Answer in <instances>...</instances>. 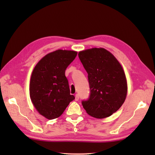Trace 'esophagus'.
<instances>
[{"label": "esophagus", "mask_w": 155, "mask_h": 155, "mask_svg": "<svg viewBox=\"0 0 155 155\" xmlns=\"http://www.w3.org/2000/svg\"><path fill=\"white\" fill-rule=\"evenodd\" d=\"M78 99H79V96H78V94H77L75 95V101H78Z\"/></svg>", "instance_id": "34e87169"}]
</instances>
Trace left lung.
Instances as JSON below:
<instances>
[{
	"label": "left lung",
	"instance_id": "obj_1",
	"mask_svg": "<svg viewBox=\"0 0 155 155\" xmlns=\"http://www.w3.org/2000/svg\"><path fill=\"white\" fill-rule=\"evenodd\" d=\"M78 57L88 73L90 95L82 101L87 113L97 118L110 116L119 109L127 97V83L123 68L106 49L81 51Z\"/></svg>",
	"mask_w": 155,
	"mask_h": 155
}]
</instances>
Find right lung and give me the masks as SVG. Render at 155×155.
<instances>
[{"mask_svg": "<svg viewBox=\"0 0 155 155\" xmlns=\"http://www.w3.org/2000/svg\"><path fill=\"white\" fill-rule=\"evenodd\" d=\"M77 52L57 50L47 54L35 66L30 82V97L36 109L49 120L60 117L75 97L70 94L65 77Z\"/></svg>", "mask_w": 155, "mask_h": 155, "instance_id": "add662e5", "label": "right lung"}]
</instances>
